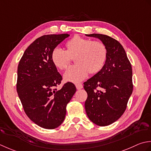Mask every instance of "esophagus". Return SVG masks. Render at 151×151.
Masks as SVG:
<instances>
[{
    "label": "esophagus",
    "instance_id": "34e87169",
    "mask_svg": "<svg viewBox=\"0 0 151 151\" xmlns=\"http://www.w3.org/2000/svg\"><path fill=\"white\" fill-rule=\"evenodd\" d=\"M76 88L78 89V90H80V89L83 88V85L81 83H77V84H76Z\"/></svg>",
    "mask_w": 151,
    "mask_h": 151
}]
</instances>
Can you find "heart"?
<instances>
[{"label":"heart","mask_w":151,"mask_h":151,"mask_svg":"<svg viewBox=\"0 0 151 151\" xmlns=\"http://www.w3.org/2000/svg\"><path fill=\"white\" fill-rule=\"evenodd\" d=\"M107 48L102 42L91 41L79 36H73L64 45V51L55 49L51 55L53 65L60 70L66 69L73 58L76 65L64 74L66 81L79 82L87 76L99 72L105 64Z\"/></svg>","instance_id":"1"}]
</instances>
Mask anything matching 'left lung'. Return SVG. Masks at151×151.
<instances>
[{
    "mask_svg": "<svg viewBox=\"0 0 151 151\" xmlns=\"http://www.w3.org/2000/svg\"><path fill=\"white\" fill-rule=\"evenodd\" d=\"M86 35L100 39L107 48L102 69L83 83L88 95L85 103L88 117L96 125L106 127L117 121L127 109L133 91L132 65L115 39L101 34Z\"/></svg>",
    "mask_w": 151,
    "mask_h": 151,
    "instance_id": "obj_1",
    "label": "left lung"
}]
</instances>
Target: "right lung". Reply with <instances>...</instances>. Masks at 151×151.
<instances>
[{
    "instance_id": "1",
    "label": "right lung",
    "mask_w": 151,
    "mask_h": 151,
    "mask_svg": "<svg viewBox=\"0 0 151 151\" xmlns=\"http://www.w3.org/2000/svg\"><path fill=\"white\" fill-rule=\"evenodd\" d=\"M69 36L62 34L37 38L24 52L17 67L16 88L24 112L35 124L49 130L62 124L67 104L76 91L71 82L57 90L63 78L51 58L55 48Z\"/></svg>"
}]
</instances>
